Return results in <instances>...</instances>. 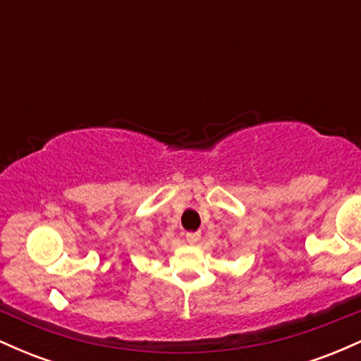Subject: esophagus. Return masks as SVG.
Segmentation results:
<instances>
[{"label": "esophagus", "mask_w": 361, "mask_h": 361, "mask_svg": "<svg viewBox=\"0 0 361 361\" xmlns=\"http://www.w3.org/2000/svg\"><path fill=\"white\" fill-rule=\"evenodd\" d=\"M185 239L188 244H197L198 239H200V233H186Z\"/></svg>", "instance_id": "1"}]
</instances>
